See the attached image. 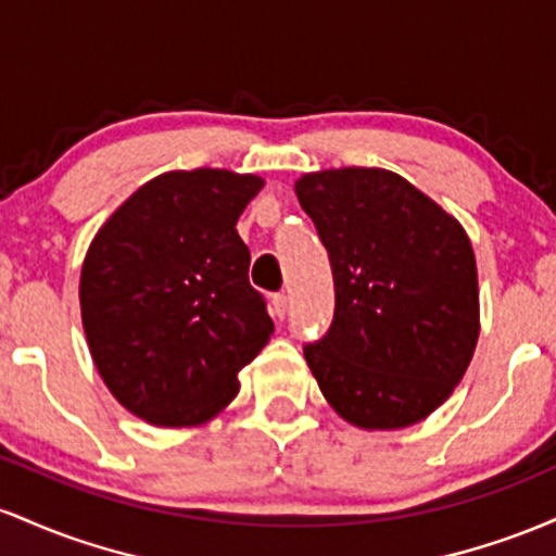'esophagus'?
I'll return each instance as SVG.
<instances>
[{
  "instance_id": "1",
  "label": "esophagus",
  "mask_w": 556,
  "mask_h": 556,
  "mask_svg": "<svg viewBox=\"0 0 556 556\" xmlns=\"http://www.w3.org/2000/svg\"><path fill=\"white\" fill-rule=\"evenodd\" d=\"M270 309H273V315L278 317V320H283L286 312H289V296H286V294L273 296L270 299Z\"/></svg>"
}]
</instances>
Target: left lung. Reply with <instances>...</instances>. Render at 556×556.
<instances>
[{"mask_svg": "<svg viewBox=\"0 0 556 556\" xmlns=\"http://www.w3.org/2000/svg\"><path fill=\"white\" fill-rule=\"evenodd\" d=\"M333 273L326 336L304 344L323 396L359 428H404L446 402L478 341L470 239L433 199L380 167L296 180Z\"/></svg>", "mask_w": 556, "mask_h": 556, "instance_id": "8db88e82", "label": "left lung"}]
</instances>
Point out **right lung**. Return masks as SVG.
<instances>
[{
	"instance_id": "1",
	"label": "right lung",
	"mask_w": 556,
	"mask_h": 556,
	"mask_svg": "<svg viewBox=\"0 0 556 556\" xmlns=\"http://www.w3.org/2000/svg\"><path fill=\"white\" fill-rule=\"evenodd\" d=\"M262 178L173 170L104 223L80 270V315L112 396L162 428L197 426L239 394L270 341L236 220Z\"/></svg>"
}]
</instances>
